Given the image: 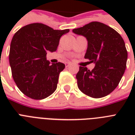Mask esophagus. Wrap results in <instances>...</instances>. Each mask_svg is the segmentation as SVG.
Masks as SVG:
<instances>
[{
    "label": "esophagus",
    "mask_w": 135,
    "mask_h": 135,
    "mask_svg": "<svg viewBox=\"0 0 135 135\" xmlns=\"http://www.w3.org/2000/svg\"><path fill=\"white\" fill-rule=\"evenodd\" d=\"M71 63H66V68H69V66H71Z\"/></svg>",
    "instance_id": "obj_1"
}]
</instances>
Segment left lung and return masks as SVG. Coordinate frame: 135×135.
Here are the masks:
<instances>
[{
	"instance_id": "obj_1",
	"label": "left lung",
	"mask_w": 135,
	"mask_h": 135,
	"mask_svg": "<svg viewBox=\"0 0 135 135\" xmlns=\"http://www.w3.org/2000/svg\"><path fill=\"white\" fill-rule=\"evenodd\" d=\"M73 32L88 40L85 58L95 64L92 71L80 66L76 74L79 90L88 96L101 98L118 85L126 69L128 52L121 36L99 22H92Z\"/></svg>"
}]
</instances>
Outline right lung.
<instances>
[{"label": "right lung", "mask_w": 135, "mask_h": 135, "mask_svg": "<svg viewBox=\"0 0 135 135\" xmlns=\"http://www.w3.org/2000/svg\"><path fill=\"white\" fill-rule=\"evenodd\" d=\"M69 31L33 23L15 33L9 49V65L17 86L26 96L43 99L56 90L59 75L65 65L61 62L50 64L46 55L57 50L60 38Z\"/></svg>", "instance_id": "add662e5"}]
</instances>
